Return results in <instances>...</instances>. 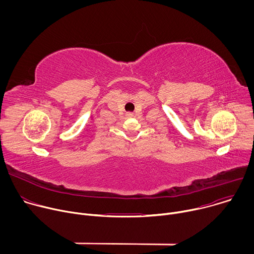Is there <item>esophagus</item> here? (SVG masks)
I'll list each match as a JSON object with an SVG mask.
<instances>
[{"label": "esophagus", "mask_w": 254, "mask_h": 254, "mask_svg": "<svg viewBox=\"0 0 254 254\" xmlns=\"http://www.w3.org/2000/svg\"><path fill=\"white\" fill-rule=\"evenodd\" d=\"M127 118H133L134 115H133L132 113H127Z\"/></svg>", "instance_id": "esophagus-1"}]
</instances>
